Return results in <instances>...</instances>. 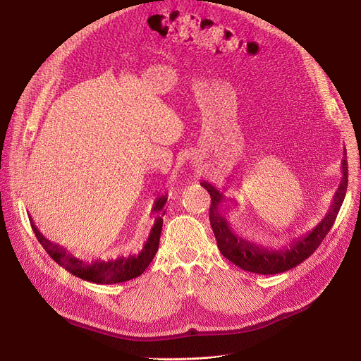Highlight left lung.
Returning a JSON list of instances; mask_svg holds the SVG:
<instances>
[{
	"label": "left lung",
	"instance_id": "left-lung-1",
	"mask_svg": "<svg viewBox=\"0 0 361 361\" xmlns=\"http://www.w3.org/2000/svg\"><path fill=\"white\" fill-rule=\"evenodd\" d=\"M345 155L347 154L344 152L343 168H341V171H343V177H341V184L338 185V190L334 195L329 212L312 231L294 238L288 245H283V247L278 250L262 247V245H257L249 240H244L235 235L228 219H226L225 214H222L221 211V204L222 202H228L237 206V200L226 199L211 183L202 181L200 185L209 192L212 199L209 209V221L218 243V249L224 255V257L233 262L235 267L247 272L260 275H274L290 271L294 267H297V264H300L302 260H306L309 256H312L313 252L320 245V243L324 241L329 230L332 228L336 215L341 209V204H343L345 199L348 185V162Z\"/></svg>",
	"mask_w": 361,
	"mask_h": 361
}]
</instances>
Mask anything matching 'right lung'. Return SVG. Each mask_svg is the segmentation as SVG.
Segmentation results:
<instances>
[{"label":"right lung","instance_id":"add662e5","mask_svg":"<svg viewBox=\"0 0 361 361\" xmlns=\"http://www.w3.org/2000/svg\"><path fill=\"white\" fill-rule=\"evenodd\" d=\"M165 203H166V196H161L155 200L154 211L157 214L161 212V216L155 219V224L152 226L142 252L139 255L120 256L117 259H109V260L99 259L93 262H85L74 257L67 253V250L63 247V245L52 243L47 237H44L42 233L36 228V225L30 215H29V221L37 241L42 244L45 252L71 275L89 282H94V283H120L142 275L145 269L149 267V263L154 260L159 247V237H161V230L164 224L162 216L165 215L164 212Z\"/></svg>","mask_w":361,"mask_h":361}]
</instances>
